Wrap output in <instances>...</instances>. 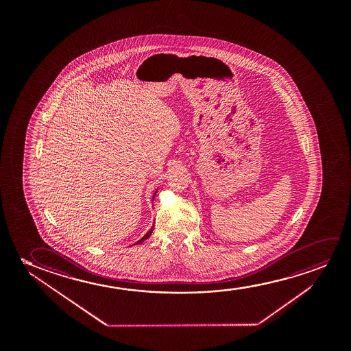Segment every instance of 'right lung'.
<instances>
[{"label": "right lung", "mask_w": 351, "mask_h": 351, "mask_svg": "<svg viewBox=\"0 0 351 351\" xmlns=\"http://www.w3.org/2000/svg\"><path fill=\"white\" fill-rule=\"evenodd\" d=\"M156 193H157V191H156V192H154V195H156ZM152 231H154V226H152V228H151V229H149V232H147V234H146V235H145L144 237H143V239H140V240L138 241V242H136V243H135V245H140V243H143V242H144L145 240H147V239H149V236H151V234H152Z\"/></svg>", "instance_id": "add662e5"}]
</instances>
